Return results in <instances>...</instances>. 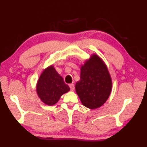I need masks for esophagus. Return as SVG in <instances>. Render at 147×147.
Masks as SVG:
<instances>
[{
	"label": "esophagus",
	"instance_id": "1",
	"mask_svg": "<svg viewBox=\"0 0 147 147\" xmlns=\"http://www.w3.org/2000/svg\"><path fill=\"white\" fill-rule=\"evenodd\" d=\"M69 88H70V89H71V91H73V90H74V84H69Z\"/></svg>",
	"mask_w": 147,
	"mask_h": 147
}]
</instances>
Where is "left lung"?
<instances>
[{
  "label": "left lung",
  "mask_w": 147,
  "mask_h": 147,
  "mask_svg": "<svg viewBox=\"0 0 147 147\" xmlns=\"http://www.w3.org/2000/svg\"><path fill=\"white\" fill-rule=\"evenodd\" d=\"M108 69L97 55L93 54L81 67L80 80L75 89L82 104L87 108H98L107 101L112 90Z\"/></svg>",
  "instance_id": "obj_1"
}]
</instances>
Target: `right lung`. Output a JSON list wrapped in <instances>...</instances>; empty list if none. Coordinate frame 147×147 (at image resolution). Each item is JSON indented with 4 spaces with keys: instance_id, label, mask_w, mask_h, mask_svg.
<instances>
[{
    "instance_id": "add662e5",
    "label": "right lung",
    "mask_w": 147,
    "mask_h": 147,
    "mask_svg": "<svg viewBox=\"0 0 147 147\" xmlns=\"http://www.w3.org/2000/svg\"><path fill=\"white\" fill-rule=\"evenodd\" d=\"M36 88L40 100L48 105L55 104L64 93L70 90L53 65L43 70L39 77Z\"/></svg>"
}]
</instances>
